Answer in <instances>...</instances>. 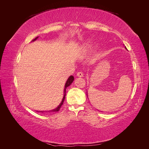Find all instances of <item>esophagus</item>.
I'll return each mask as SVG.
<instances>
[{
  "label": "esophagus",
  "mask_w": 149,
  "mask_h": 149,
  "mask_svg": "<svg viewBox=\"0 0 149 149\" xmlns=\"http://www.w3.org/2000/svg\"><path fill=\"white\" fill-rule=\"evenodd\" d=\"M77 76H78V77H83V73H82V72L81 71H79L77 73Z\"/></svg>",
  "instance_id": "34e87169"
}]
</instances>
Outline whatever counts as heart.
Wrapping results in <instances>:
<instances>
[{
	"instance_id": "b5f03b06",
	"label": "heart",
	"mask_w": 149,
	"mask_h": 149,
	"mask_svg": "<svg viewBox=\"0 0 149 149\" xmlns=\"http://www.w3.org/2000/svg\"><path fill=\"white\" fill-rule=\"evenodd\" d=\"M91 47V45H90V44H88L87 45V48H90Z\"/></svg>"
}]
</instances>
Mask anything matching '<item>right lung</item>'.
Listing matches in <instances>:
<instances>
[{
  "instance_id": "add662e5",
  "label": "right lung",
  "mask_w": 149,
  "mask_h": 149,
  "mask_svg": "<svg viewBox=\"0 0 149 149\" xmlns=\"http://www.w3.org/2000/svg\"><path fill=\"white\" fill-rule=\"evenodd\" d=\"M38 37H37V38H35L34 40H33L32 41H35V40H37V38ZM73 80H74V77L73 76H70V77H69V78L68 79V80H67V81H66V84H65V90H64V96H63V100H62V101H61V102L60 103V104L58 106V107H56V109H53V110H52V111H49V112H57V111H59L60 109V108H61V106L63 105V102H64V101H65V95H66V88L68 87V86H70L71 85V84L73 83ZM38 112V111H37ZM40 112H43V111H40Z\"/></svg>"
}]
</instances>
